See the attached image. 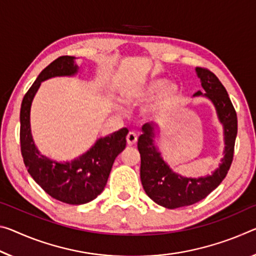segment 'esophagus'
<instances>
[{
	"label": "esophagus",
	"mask_w": 256,
	"mask_h": 256,
	"mask_svg": "<svg viewBox=\"0 0 256 256\" xmlns=\"http://www.w3.org/2000/svg\"><path fill=\"white\" fill-rule=\"evenodd\" d=\"M136 140H138V134H136V133L133 132V131L128 132V134L126 136L128 144L130 146H132V144H134L136 142Z\"/></svg>",
	"instance_id": "obj_1"
}]
</instances>
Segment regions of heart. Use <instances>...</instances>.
<instances>
[{"label": "heart", "mask_w": 256, "mask_h": 256, "mask_svg": "<svg viewBox=\"0 0 256 256\" xmlns=\"http://www.w3.org/2000/svg\"><path fill=\"white\" fill-rule=\"evenodd\" d=\"M166 84H168V82H166L165 80H152V82H150L147 85V86L144 88V94L149 96L160 94V93L166 88ZM174 98H176V88H168V90L160 96V101H158L157 106L160 108L168 107V104L172 102Z\"/></svg>", "instance_id": "b5f03b06"}]
</instances>
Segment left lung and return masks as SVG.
<instances>
[{"mask_svg": "<svg viewBox=\"0 0 256 256\" xmlns=\"http://www.w3.org/2000/svg\"><path fill=\"white\" fill-rule=\"evenodd\" d=\"M196 72L202 80L205 96L210 99L216 106L218 118L224 128V157L220 168L212 176L200 179L182 178L172 172L156 150L154 144V125L144 124V133L138 139V149L141 157V182L146 194L158 205L166 208L173 210L189 206L208 197L228 174L234 160V141L237 136V114L234 104L226 88L216 74L202 67L196 68ZM202 94L200 91L194 93V96Z\"/></svg>", "mask_w": 256, "mask_h": 256, "instance_id": "obj_1", "label": "left lung"}]
</instances>
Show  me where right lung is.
<instances>
[{
    "label": "right lung",
    "mask_w": 256,
    "mask_h": 256,
    "mask_svg": "<svg viewBox=\"0 0 256 256\" xmlns=\"http://www.w3.org/2000/svg\"><path fill=\"white\" fill-rule=\"evenodd\" d=\"M74 58L62 56L40 72L24 96L20 108V150L28 173L44 192L54 200L70 205L85 204L102 192L114 160L126 146L128 130L120 128L99 139L86 154L72 163L60 164L44 157L36 149L30 133V104L40 82L54 76L74 75Z\"/></svg>",
    "instance_id": "right-lung-1"
}]
</instances>
